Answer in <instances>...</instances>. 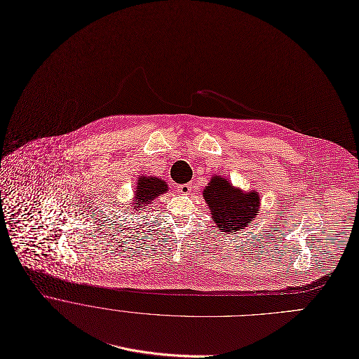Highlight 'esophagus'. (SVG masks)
Segmentation results:
<instances>
[{"label":"esophagus","mask_w":359,"mask_h":359,"mask_svg":"<svg viewBox=\"0 0 359 359\" xmlns=\"http://www.w3.org/2000/svg\"><path fill=\"white\" fill-rule=\"evenodd\" d=\"M177 191H179L182 196H187V194L191 191V184H190V183L180 184V186H177Z\"/></svg>","instance_id":"1"}]
</instances>
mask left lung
I'll use <instances>...</instances> for the list:
<instances>
[{"label":"left lung","mask_w":359,"mask_h":359,"mask_svg":"<svg viewBox=\"0 0 359 359\" xmlns=\"http://www.w3.org/2000/svg\"><path fill=\"white\" fill-rule=\"evenodd\" d=\"M203 196L216 226L227 234L250 226L261 205L259 193L255 190L244 193L217 175L205 186Z\"/></svg>","instance_id":"8db88e82"}]
</instances>
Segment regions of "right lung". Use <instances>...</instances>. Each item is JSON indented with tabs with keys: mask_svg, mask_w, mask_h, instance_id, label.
<instances>
[{
	"mask_svg": "<svg viewBox=\"0 0 359 359\" xmlns=\"http://www.w3.org/2000/svg\"><path fill=\"white\" fill-rule=\"evenodd\" d=\"M166 191H168V184L162 179L151 177V176H140L137 180V187L135 190V197L129 204H126L129 205V208L123 211V214L133 215L132 219H135V216L140 215L143 214V211H147V208L158 196Z\"/></svg>",
	"mask_w": 359,
	"mask_h": 359,
	"instance_id": "obj_1",
	"label": "right lung"
}]
</instances>
